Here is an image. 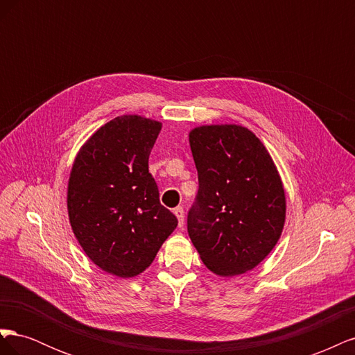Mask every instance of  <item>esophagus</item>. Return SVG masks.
<instances>
[{
    "label": "esophagus",
    "mask_w": 355,
    "mask_h": 355,
    "mask_svg": "<svg viewBox=\"0 0 355 355\" xmlns=\"http://www.w3.org/2000/svg\"><path fill=\"white\" fill-rule=\"evenodd\" d=\"M175 214L176 218L179 220V228L184 227V219H185V211H184V207H176L175 209Z\"/></svg>",
    "instance_id": "34e87169"
}]
</instances>
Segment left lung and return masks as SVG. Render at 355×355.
Listing matches in <instances>:
<instances>
[{
	"label": "left lung",
	"mask_w": 355,
	"mask_h": 355,
	"mask_svg": "<svg viewBox=\"0 0 355 355\" xmlns=\"http://www.w3.org/2000/svg\"><path fill=\"white\" fill-rule=\"evenodd\" d=\"M198 171L188 234L202 263L220 277L253 270L280 240L286 194L263 144L247 127L210 124L189 132Z\"/></svg>",
	"instance_id": "obj_1"
}]
</instances>
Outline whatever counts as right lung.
<instances>
[{"label": "right lung", "mask_w": 355, "mask_h": 355, "mask_svg": "<svg viewBox=\"0 0 355 355\" xmlns=\"http://www.w3.org/2000/svg\"><path fill=\"white\" fill-rule=\"evenodd\" d=\"M161 125L141 115L114 118L80 148L69 173L75 239L94 265L120 278L144 272L178 227L148 170Z\"/></svg>", "instance_id": "right-lung-1"}]
</instances>
